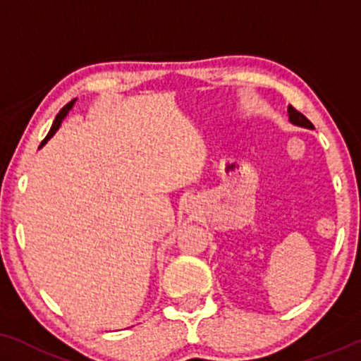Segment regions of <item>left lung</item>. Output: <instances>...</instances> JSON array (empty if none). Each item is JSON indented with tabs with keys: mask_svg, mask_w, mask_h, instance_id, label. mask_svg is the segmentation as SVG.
Listing matches in <instances>:
<instances>
[{
	"mask_svg": "<svg viewBox=\"0 0 361 361\" xmlns=\"http://www.w3.org/2000/svg\"><path fill=\"white\" fill-rule=\"evenodd\" d=\"M289 121L293 124H298V126H302V128H310V129H314V126L305 114H301L298 109H294L293 106H289Z\"/></svg>",
	"mask_w": 361,
	"mask_h": 361,
	"instance_id": "8db88e82",
	"label": "left lung"
}]
</instances>
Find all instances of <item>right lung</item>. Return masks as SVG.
Segmentation results:
<instances>
[{
    "label": "right lung",
    "instance_id": "1",
    "mask_svg": "<svg viewBox=\"0 0 361 361\" xmlns=\"http://www.w3.org/2000/svg\"><path fill=\"white\" fill-rule=\"evenodd\" d=\"M73 102H75V99H73V101H71V102H68V104H67V106H63V107H62V109H60V112H59V114H56V117H55V121H54V126H51V129H50V131H49V134H47V137H45V139H43V141H42V145H40V147H42L43 145H45V142H47V141H49V139H50L51 136H54V134H55V131H56V129H59V128H60V123H62V119H63V117H65V116H67V112L72 109Z\"/></svg>",
    "mask_w": 361,
    "mask_h": 361
}]
</instances>
